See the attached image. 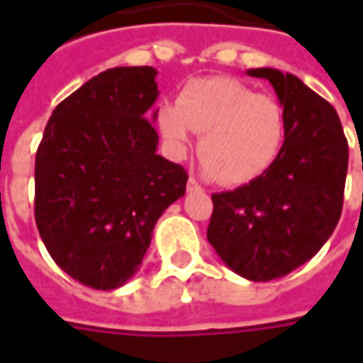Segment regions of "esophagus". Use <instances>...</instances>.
Segmentation results:
<instances>
[{"label":"esophagus","mask_w":363,"mask_h":363,"mask_svg":"<svg viewBox=\"0 0 363 363\" xmlns=\"http://www.w3.org/2000/svg\"><path fill=\"white\" fill-rule=\"evenodd\" d=\"M186 188H188L189 194H191V191H202V188H200V184H198V182L194 179V177H189L188 186H186Z\"/></svg>","instance_id":"1"}]
</instances>
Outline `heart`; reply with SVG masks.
Listing matches in <instances>:
<instances>
[{
	"instance_id": "b5f03b06",
	"label": "heart",
	"mask_w": 363,
	"mask_h": 363,
	"mask_svg": "<svg viewBox=\"0 0 363 363\" xmlns=\"http://www.w3.org/2000/svg\"><path fill=\"white\" fill-rule=\"evenodd\" d=\"M157 125L175 155L186 151L191 131L200 133L203 174L228 186L264 174L277 160L286 131L285 108L277 99L226 77L188 82L175 105L160 106Z\"/></svg>"
}]
</instances>
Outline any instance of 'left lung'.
Listing matches in <instances>:
<instances>
[{"mask_svg":"<svg viewBox=\"0 0 363 363\" xmlns=\"http://www.w3.org/2000/svg\"><path fill=\"white\" fill-rule=\"evenodd\" d=\"M246 74L272 84L285 108V141L264 174L212 196L208 242L236 274L272 281L313 258L333 234L350 155L335 108L301 78L277 68Z\"/></svg>","mask_w":363,"mask_h":363,"instance_id":"1","label":"left lung"}]
</instances>
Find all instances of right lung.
<instances>
[{"label":"right lung","instance_id":"obj_1","mask_svg":"<svg viewBox=\"0 0 363 363\" xmlns=\"http://www.w3.org/2000/svg\"><path fill=\"white\" fill-rule=\"evenodd\" d=\"M157 70L117 66L54 108L35 153V224L54 262L111 291L139 271L188 174L157 155Z\"/></svg>","mask_w":363,"mask_h":363}]
</instances>
